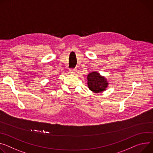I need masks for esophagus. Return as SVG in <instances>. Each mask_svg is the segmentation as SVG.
<instances>
[{
  "label": "esophagus",
  "instance_id": "obj_1",
  "mask_svg": "<svg viewBox=\"0 0 153 153\" xmlns=\"http://www.w3.org/2000/svg\"><path fill=\"white\" fill-rule=\"evenodd\" d=\"M77 72V69L76 68H73V69H70V70H69V73L71 74H75Z\"/></svg>",
  "mask_w": 153,
  "mask_h": 153
}]
</instances>
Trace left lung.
I'll return each instance as SVG.
<instances>
[{
  "label": "left lung",
  "mask_w": 153,
  "mask_h": 153,
  "mask_svg": "<svg viewBox=\"0 0 153 153\" xmlns=\"http://www.w3.org/2000/svg\"><path fill=\"white\" fill-rule=\"evenodd\" d=\"M87 80L89 89L94 93H100L105 90L108 84L106 79L96 71L90 73Z\"/></svg>",
  "instance_id": "1"
}]
</instances>
